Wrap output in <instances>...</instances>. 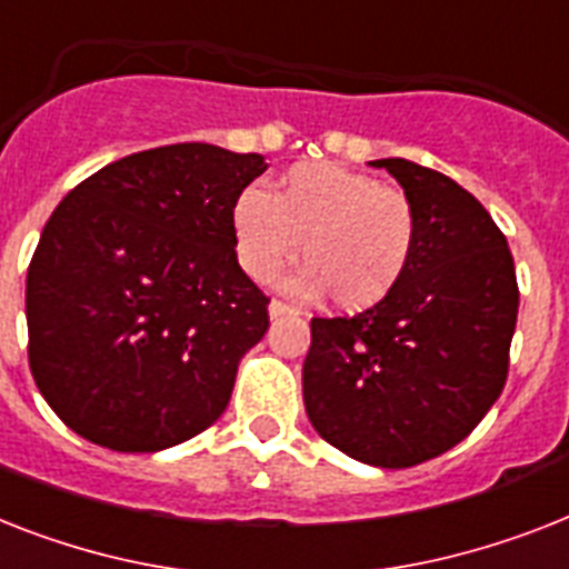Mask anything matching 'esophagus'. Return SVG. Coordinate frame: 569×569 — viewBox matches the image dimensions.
<instances>
[{
	"label": "esophagus",
	"mask_w": 569,
	"mask_h": 569,
	"mask_svg": "<svg viewBox=\"0 0 569 569\" xmlns=\"http://www.w3.org/2000/svg\"><path fill=\"white\" fill-rule=\"evenodd\" d=\"M269 316L271 318H283V316H298V309L283 303V300H271L269 303Z\"/></svg>",
	"instance_id": "34e87169"
}]
</instances>
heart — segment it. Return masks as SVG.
Segmentation results:
<instances>
[{
	"label": "heart",
	"instance_id": "b5f03b06",
	"mask_svg": "<svg viewBox=\"0 0 569 569\" xmlns=\"http://www.w3.org/2000/svg\"><path fill=\"white\" fill-rule=\"evenodd\" d=\"M233 248L242 271L266 283L303 244L307 266L286 277L298 298H321L345 312H362L403 283L418 210L400 189L336 163H295L271 196L244 187L230 207Z\"/></svg>",
	"mask_w": 569,
	"mask_h": 569
}]
</instances>
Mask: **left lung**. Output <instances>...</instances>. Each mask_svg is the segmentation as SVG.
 <instances>
[{
    "mask_svg": "<svg viewBox=\"0 0 569 569\" xmlns=\"http://www.w3.org/2000/svg\"><path fill=\"white\" fill-rule=\"evenodd\" d=\"M418 210L403 283L359 316L312 318L303 406L327 445L373 468H412L473 432L509 377L517 274L477 198L403 157L373 160Z\"/></svg>",
    "mask_w": 569,
    "mask_h": 569,
    "instance_id": "8db88e82",
    "label": "left lung"
}]
</instances>
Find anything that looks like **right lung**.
Returning <instances> with one entry per match:
<instances>
[{
	"mask_svg": "<svg viewBox=\"0 0 569 569\" xmlns=\"http://www.w3.org/2000/svg\"><path fill=\"white\" fill-rule=\"evenodd\" d=\"M262 154L178 142L108 163L46 221L26 280L29 365L63 423L157 452L228 409L269 298L239 269L230 207Z\"/></svg>",
	"mask_w": 569,
	"mask_h": 569,
	"instance_id": "add662e5",
	"label": "right lung"
}]
</instances>
